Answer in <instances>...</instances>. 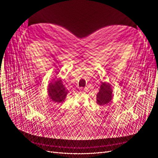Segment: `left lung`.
Here are the masks:
<instances>
[{
  "mask_svg": "<svg viewBox=\"0 0 158 158\" xmlns=\"http://www.w3.org/2000/svg\"><path fill=\"white\" fill-rule=\"evenodd\" d=\"M110 85L102 82L99 91L97 94V103L99 105H104L109 103L112 99V89Z\"/></svg>",
  "mask_w": 158,
  "mask_h": 158,
  "instance_id": "left-lung-1",
  "label": "left lung"
}]
</instances>
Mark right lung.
<instances>
[{
	"instance_id": "right-lung-1",
	"label": "right lung",
	"mask_w": 158,
	"mask_h": 158,
	"mask_svg": "<svg viewBox=\"0 0 158 158\" xmlns=\"http://www.w3.org/2000/svg\"><path fill=\"white\" fill-rule=\"evenodd\" d=\"M55 80V79H54ZM49 97L55 102H62L65 99L68 91L65 89L62 80L55 81L54 83L49 84L48 88Z\"/></svg>"
}]
</instances>
